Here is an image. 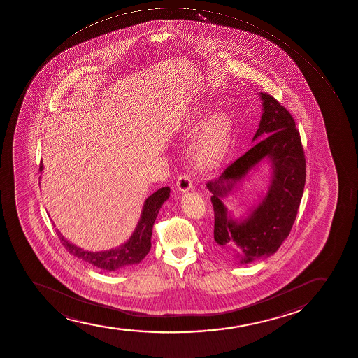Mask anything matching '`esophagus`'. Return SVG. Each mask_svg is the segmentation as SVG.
Segmentation results:
<instances>
[{
  "label": "esophagus",
  "mask_w": 358,
  "mask_h": 358,
  "mask_svg": "<svg viewBox=\"0 0 358 358\" xmlns=\"http://www.w3.org/2000/svg\"><path fill=\"white\" fill-rule=\"evenodd\" d=\"M177 187L181 192H187L189 189H192V178L189 173H181L177 179Z\"/></svg>",
  "instance_id": "34e87169"
}]
</instances>
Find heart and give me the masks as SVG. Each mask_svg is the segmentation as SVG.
Returning a JSON list of instances; mask_svg holds the SVG:
<instances>
[{
  "label": "heart",
  "instance_id": "obj_1",
  "mask_svg": "<svg viewBox=\"0 0 358 358\" xmlns=\"http://www.w3.org/2000/svg\"><path fill=\"white\" fill-rule=\"evenodd\" d=\"M230 138V124L223 115L208 120L198 134L191 150L194 162L199 167H214L226 155Z\"/></svg>",
  "mask_w": 358,
  "mask_h": 358
}]
</instances>
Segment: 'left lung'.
<instances>
[{
	"label": "left lung",
	"instance_id": "obj_1",
	"mask_svg": "<svg viewBox=\"0 0 358 358\" xmlns=\"http://www.w3.org/2000/svg\"><path fill=\"white\" fill-rule=\"evenodd\" d=\"M263 115L253 140L262 138L224 169L206 187L214 206V238L218 251L241 264L275 253L295 222L306 182V159L301 136L290 112L265 92ZM272 161V186L262 203L241 223L231 220L220 201L255 164Z\"/></svg>",
	"mask_w": 358,
	"mask_h": 358
}]
</instances>
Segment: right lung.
Masks as SVG:
<instances>
[{
    "instance_id": "add662e5",
    "label": "right lung",
    "mask_w": 358,
    "mask_h": 358,
    "mask_svg": "<svg viewBox=\"0 0 358 358\" xmlns=\"http://www.w3.org/2000/svg\"><path fill=\"white\" fill-rule=\"evenodd\" d=\"M41 162L43 161H41L39 164L41 172L43 171ZM169 192L171 189L169 186H166L157 189V192H154L150 197L147 198L142 210L140 222L136 227L131 238H129L128 243L117 247L115 250L103 252L85 251L83 248L66 241L57 230L58 238L66 251L78 257V259H83V262L91 264L98 268H103L107 271H115L120 267L138 264L150 251L152 226L157 220L161 206L164 204V201L169 199Z\"/></svg>"
}]
</instances>
